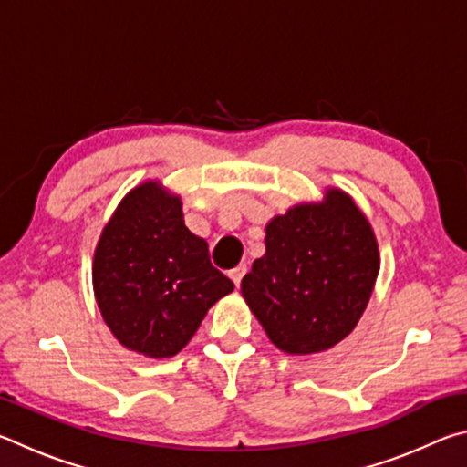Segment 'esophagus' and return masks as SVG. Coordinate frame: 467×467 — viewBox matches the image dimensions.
I'll return each mask as SVG.
<instances>
[{
	"label": "esophagus",
	"instance_id": "34e87169",
	"mask_svg": "<svg viewBox=\"0 0 467 467\" xmlns=\"http://www.w3.org/2000/svg\"><path fill=\"white\" fill-rule=\"evenodd\" d=\"M244 274H247V265L241 264V265H236L234 270H231V274H228V275H231V280L234 282V286H239Z\"/></svg>",
	"mask_w": 467,
	"mask_h": 467
}]
</instances>
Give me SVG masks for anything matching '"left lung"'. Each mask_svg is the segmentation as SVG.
Here are the masks:
<instances>
[{
    "label": "left lung",
    "instance_id": "obj_1",
    "mask_svg": "<svg viewBox=\"0 0 467 467\" xmlns=\"http://www.w3.org/2000/svg\"><path fill=\"white\" fill-rule=\"evenodd\" d=\"M379 272L368 220L331 189L321 205H295L265 226V255L241 282L267 337L288 354L327 350L367 309Z\"/></svg>",
    "mask_w": 467,
    "mask_h": 467
}]
</instances>
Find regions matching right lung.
Wrapping results in <instances>:
<instances>
[{
  "mask_svg": "<svg viewBox=\"0 0 467 467\" xmlns=\"http://www.w3.org/2000/svg\"><path fill=\"white\" fill-rule=\"evenodd\" d=\"M94 292L119 342L144 357L183 350L234 284L210 262L208 243L187 231L181 200L156 183L133 189L102 231Z\"/></svg>",
  "mask_w": 467,
  "mask_h": 467,
  "instance_id": "1",
  "label": "right lung"
}]
</instances>
